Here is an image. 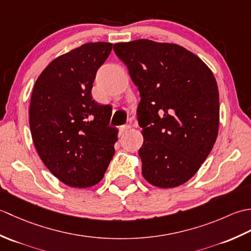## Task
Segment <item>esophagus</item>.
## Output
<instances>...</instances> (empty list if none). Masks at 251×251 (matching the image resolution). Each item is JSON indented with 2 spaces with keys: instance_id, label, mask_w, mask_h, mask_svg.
I'll list each match as a JSON object with an SVG mask.
<instances>
[{
  "instance_id": "34e87169",
  "label": "esophagus",
  "mask_w": 251,
  "mask_h": 251,
  "mask_svg": "<svg viewBox=\"0 0 251 251\" xmlns=\"http://www.w3.org/2000/svg\"><path fill=\"white\" fill-rule=\"evenodd\" d=\"M130 129V125H123V126H121L120 127V132L121 134H124V132H126V131H128Z\"/></svg>"
}]
</instances>
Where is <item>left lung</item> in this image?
Instances as JSON below:
<instances>
[{
	"mask_svg": "<svg viewBox=\"0 0 251 251\" xmlns=\"http://www.w3.org/2000/svg\"><path fill=\"white\" fill-rule=\"evenodd\" d=\"M138 86L142 175L157 188L189 181L209 155L219 130V92L200 57L172 43L136 40L113 46Z\"/></svg>",
	"mask_w": 251,
	"mask_h": 251,
	"instance_id": "left-lung-1",
	"label": "left lung"
}]
</instances>
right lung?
I'll return each instance as SVG.
<instances>
[{"label":"right lung","mask_w":251,"mask_h":251,"mask_svg":"<svg viewBox=\"0 0 251 251\" xmlns=\"http://www.w3.org/2000/svg\"><path fill=\"white\" fill-rule=\"evenodd\" d=\"M112 43H86L52 60L32 90V140L50 172L71 188H90L103 178L114 155L117 131L112 109L93 100L98 69Z\"/></svg>","instance_id":"obj_1"}]
</instances>
